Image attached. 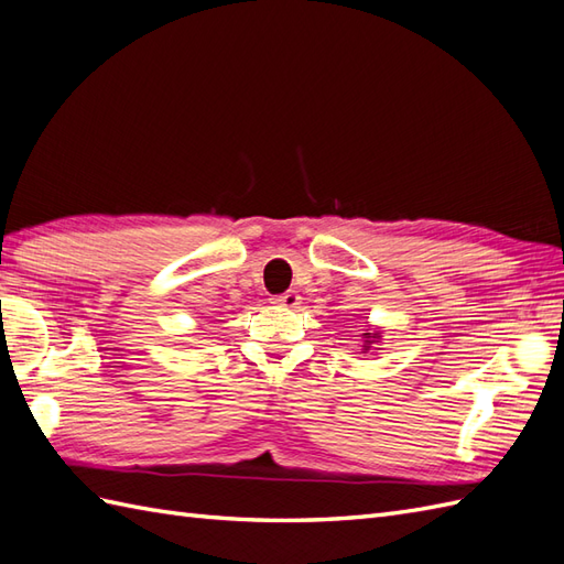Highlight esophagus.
<instances>
[{
    "label": "esophagus",
    "mask_w": 564,
    "mask_h": 564,
    "mask_svg": "<svg viewBox=\"0 0 564 564\" xmlns=\"http://www.w3.org/2000/svg\"><path fill=\"white\" fill-rule=\"evenodd\" d=\"M272 304H278L282 308H296L301 304V296L296 292H284L280 296H274Z\"/></svg>",
    "instance_id": "34e87169"
}]
</instances>
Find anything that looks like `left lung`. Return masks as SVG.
<instances>
[{"mask_svg": "<svg viewBox=\"0 0 564 564\" xmlns=\"http://www.w3.org/2000/svg\"><path fill=\"white\" fill-rule=\"evenodd\" d=\"M378 339H380V333H364V354H368Z\"/></svg>", "mask_w": 564, "mask_h": 564, "instance_id": "1", "label": "left lung"}]
</instances>
